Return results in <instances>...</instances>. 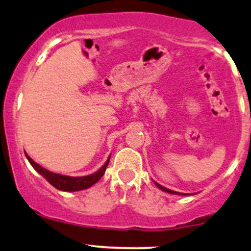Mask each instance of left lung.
Instances as JSON below:
<instances>
[{
	"instance_id": "1",
	"label": "left lung",
	"mask_w": 251,
	"mask_h": 251,
	"mask_svg": "<svg viewBox=\"0 0 251 251\" xmlns=\"http://www.w3.org/2000/svg\"><path fill=\"white\" fill-rule=\"evenodd\" d=\"M154 183H155V185H156V187H158V188H160V189H161V191H164V192L171 193V194H180V195H185V194H182V193H177V192L171 191V189H168V188H166V187H164V186L159 185V183H158V182H155V181H154Z\"/></svg>"
}]
</instances>
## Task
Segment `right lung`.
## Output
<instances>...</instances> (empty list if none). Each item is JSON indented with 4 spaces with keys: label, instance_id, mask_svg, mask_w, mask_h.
<instances>
[{
    "label": "right lung",
    "instance_id": "right-lung-1",
    "mask_svg": "<svg viewBox=\"0 0 251 251\" xmlns=\"http://www.w3.org/2000/svg\"><path fill=\"white\" fill-rule=\"evenodd\" d=\"M25 156L26 159L29 160V162L31 164L32 167H34L35 170L48 181V182L51 183L55 188L59 189V191H64V192L81 191V189H86L89 188V187L93 186L96 182H98V181L100 180V177L104 175L108 165V161H110V158H108L107 161L104 164V166H102L100 170L97 171L96 173L87 175V176L75 177V176H66V175L52 173V172L45 170V168L42 167V166L36 164L34 160L30 158V156H28V154H25Z\"/></svg>",
    "mask_w": 251,
    "mask_h": 251
}]
</instances>
